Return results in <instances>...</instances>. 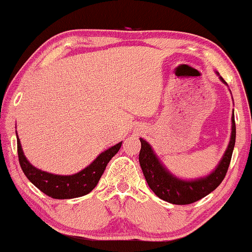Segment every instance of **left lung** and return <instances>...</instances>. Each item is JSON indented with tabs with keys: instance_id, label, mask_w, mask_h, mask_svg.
<instances>
[{
	"instance_id": "left-lung-1",
	"label": "left lung",
	"mask_w": 252,
	"mask_h": 252,
	"mask_svg": "<svg viewBox=\"0 0 252 252\" xmlns=\"http://www.w3.org/2000/svg\"><path fill=\"white\" fill-rule=\"evenodd\" d=\"M220 80L225 83L222 77ZM139 141H141V151L138 156L139 164L150 189L163 201L178 205L191 204L214 191L222 183L228 172L236 141L235 116H232V131L229 147L216 170L208 177L196 181H182L169 174L164 166L160 164L150 145L143 138H139Z\"/></svg>"
}]
</instances>
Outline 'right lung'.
Instances as JSON below:
<instances>
[{
    "mask_svg": "<svg viewBox=\"0 0 252 252\" xmlns=\"http://www.w3.org/2000/svg\"><path fill=\"white\" fill-rule=\"evenodd\" d=\"M122 142L114 147L109 148L102 153L86 169L70 176L53 175L49 172L38 170L27 160L21 148L20 139L17 138V154L21 169H22L27 178L32 182L37 189L51 198L69 199L76 198L89 193L97 186L99 178L104 172L107 164L120 150Z\"/></svg>",
    "mask_w": 252,
    "mask_h": 252,
    "instance_id": "right-lung-1",
    "label": "right lung"
}]
</instances>
